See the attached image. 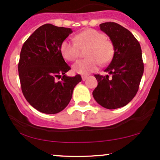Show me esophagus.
Returning <instances> with one entry per match:
<instances>
[{
    "label": "esophagus",
    "instance_id": "obj_1",
    "mask_svg": "<svg viewBox=\"0 0 160 160\" xmlns=\"http://www.w3.org/2000/svg\"><path fill=\"white\" fill-rule=\"evenodd\" d=\"M87 78H88L87 76H84V75H83V76H82V80H83V81H85V80H86Z\"/></svg>",
    "mask_w": 160,
    "mask_h": 160
}]
</instances>
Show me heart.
Wrapping results in <instances>:
<instances>
[{
	"label": "heart",
	"mask_w": 160,
	"mask_h": 160,
	"mask_svg": "<svg viewBox=\"0 0 160 160\" xmlns=\"http://www.w3.org/2000/svg\"><path fill=\"white\" fill-rule=\"evenodd\" d=\"M74 40L66 39L61 45V53L68 61H75L80 56V49H86L88 58L81 60L73 65L76 74L87 75L98 69L100 63L106 65L113 55V45L103 33L92 28L82 31L74 37Z\"/></svg>",
	"instance_id": "1"
}]
</instances>
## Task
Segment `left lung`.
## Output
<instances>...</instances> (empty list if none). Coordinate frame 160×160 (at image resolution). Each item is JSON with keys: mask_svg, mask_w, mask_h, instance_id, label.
I'll return each mask as SVG.
<instances>
[{"mask_svg": "<svg viewBox=\"0 0 160 160\" xmlns=\"http://www.w3.org/2000/svg\"><path fill=\"white\" fill-rule=\"evenodd\" d=\"M109 36L114 54L104 72L95 74L98 86L92 92L95 100L107 109H117L129 103L136 95L144 73V63L139 42L128 29L115 22L99 25Z\"/></svg>", "mask_w": 160, "mask_h": 160, "instance_id": "1", "label": "left lung"}]
</instances>
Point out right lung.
<instances>
[{
  "instance_id": "obj_1",
  "label": "right lung",
  "mask_w": 160,
  "mask_h": 160,
  "mask_svg": "<svg viewBox=\"0 0 160 160\" xmlns=\"http://www.w3.org/2000/svg\"><path fill=\"white\" fill-rule=\"evenodd\" d=\"M71 33V28L45 24L22 47L18 65L22 91L28 102L41 113L53 114L65 109L82 80L80 74H65L71 68L62 57L61 45Z\"/></svg>"
}]
</instances>
